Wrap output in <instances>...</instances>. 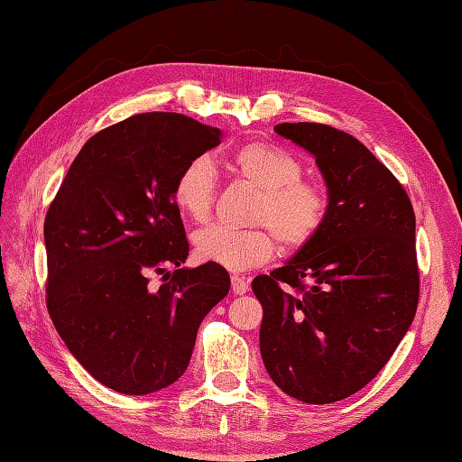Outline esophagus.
Returning <instances> with one entry per match:
<instances>
[{
    "label": "esophagus",
    "instance_id": "esophagus-1",
    "mask_svg": "<svg viewBox=\"0 0 462 462\" xmlns=\"http://www.w3.org/2000/svg\"><path fill=\"white\" fill-rule=\"evenodd\" d=\"M247 281L244 279V277H240V275H232V291L236 292V294H245L247 292Z\"/></svg>",
    "mask_w": 462,
    "mask_h": 462
}]
</instances>
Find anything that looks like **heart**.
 Returning a JSON list of instances; mask_svg holds the SVG:
<instances>
[{
  "mask_svg": "<svg viewBox=\"0 0 462 462\" xmlns=\"http://www.w3.org/2000/svg\"><path fill=\"white\" fill-rule=\"evenodd\" d=\"M230 170L259 191L247 230L208 226L195 234V255L228 271L262 267L275 257L281 242L287 254L309 247L326 226L329 195L304 180V163L291 150L273 142H247L232 153ZM171 197L181 215L205 224L217 203V170L207 156L191 158L177 171Z\"/></svg>",
  "mask_w": 462,
  "mask_h": 462,
  "instance_id": "b5f03b06",
  "label": "heart"
}]
</instances>
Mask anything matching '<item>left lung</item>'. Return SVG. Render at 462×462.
Segmentation results:
<instances>
[{"instance_id":"left-lung-1","label":"left lung","mask_w":462,"mask_h":462,"mask_svg":"<svg viewBox=\"0 0 462 462\" xmlns=\"http://www.w3.org/2000/svg\"><path fill=\"white\" fill-rule=\"evenodd\" d=\"M275 133L316 156L329 215L309 247L252 281L263 306L259 349L282 393L332 404L381 373L416 316V215L394 173L355 136L320 123Z\"/></svg>"}]
</instances>
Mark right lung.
I'll use <instances>...</instances> for the list:
<instances>
[{"label":"right lung","mask_w":462,"mask_h":462,"mask_svg":"<svg viewBox=\"0 0 462 462\" xmlns=\"http://www.w3.org/2000/svg\"><path fill=\"white\" fill-rule=\"evenodd\" d=\"M222 130L177 113H140L93 134L44 218L46 309L66 347L115 393L142 396L180 378L228 271L175 269L189 242L175 175ZM163 274L162 285L151 282Z\"/></svg>","instance_id":"right-lung-1"}]
</instances>
